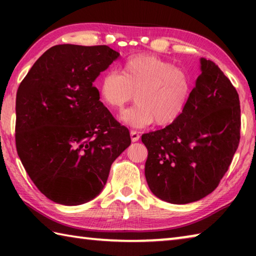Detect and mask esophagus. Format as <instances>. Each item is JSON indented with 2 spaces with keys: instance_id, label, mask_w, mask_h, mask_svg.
Returning <instances> with one entry per match:
<instances>
[{
  "instance_id": "34e87169",
  "label": "esophagus",
  "mask_w": 256,
  "mask_h": 256,
  "mask_svg": "<svg viewBox=\"0 0 256 256\" xmlns=\"http://www.w3.org/2000/svg\"><path fill=\"white\" fill-rule=\"evenodd\" d=\"M130 136H131V138H132V141H133V142L138 141V138H140V136H138V132H136V131H133V130L131 131V133H130ZM134 146H136V144H132L131 146H130V149H128L130 157H132V156H133Z\"/></svg>"
}]
</instances>
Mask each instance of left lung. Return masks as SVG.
I'll return each mask as SVG.
<instances>
[{
  "label": "left lung",
  "instance_id": "obj_1",
  "mask_svg": "<svg viewBox=\"0 0 256 256\" xmlns=\"http://www.w3.org/2000/svg\"><path fill=\"white\" fill-rule=\"evenodd\" d=\"M120 54L106 45H56L21 81L16 144L37 188L55 203L84 204L105 186L114 160L131 144L99 100L92 82Z\"/></svg>",
  "mask_w": 256,
  "mask_h": 256
}]
</instances>
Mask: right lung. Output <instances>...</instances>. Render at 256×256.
<instances>
[{"label": "right lung", "mask_w": 256, "mask_h": 256, "mask_svg": "<svg viewBox=\"0 0 256 256\" xmlns=\"http://www.w3.org/2000/svg\"><path fill=\"white\" fill-rule=\"evenodd\" d=\"M200 71L182 114L141 136L148 149L146 178L151 192L174 204L201 200L214 190L240 138L236 89L211 60L201 58Z\"/></svg>", "instance_id": "1"}]
</instances>
